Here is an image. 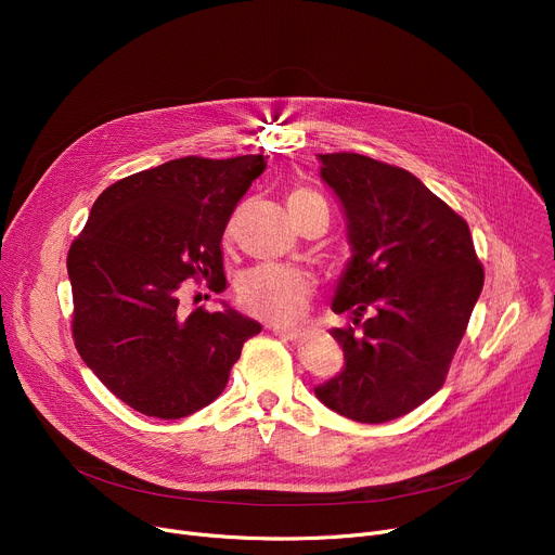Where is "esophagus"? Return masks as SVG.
I'll return each mask as SVG.
<instances>
[{"label": "esophagus", "mask_w": 555, "mask_h": 555, "mask_svg": "<svg viewBox=\"0 0 555 555\" xmlns=\"http://www.w3.org/2000/svg\"><path fill=\"white\" fill-rule=\"evenodd\" d=\"M272 333L283 337V339H289V341H299L301 339V333L295 331V328H285V326H272Z\"/></svg>", "instance_id": "34e87169"}]
</instances>
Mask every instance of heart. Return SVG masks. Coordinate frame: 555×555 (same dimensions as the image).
I'll return each instance as SVG.
<instances>
[{"instance_id": "obj_1", "label": "heart", "mask_w": 555, "mask_h": 555, "mask_svg": "<svg viewBox=\"0 0 555 555\" xmlns=\"http://www.w3.org/2000/svg\"><path fill=\"white\" fill-rule=\"evenodd\" d=\"M317 202H324L310 189L289 193V214H299ZM312 297V283L304 272L283 266H258L238 281V304L249 314L274 324H297L306 314Z\"/></svg>"}]
</instances>
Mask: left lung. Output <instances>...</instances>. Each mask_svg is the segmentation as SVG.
<instances>
[{
	"mask_svg": "<svg viewBox=\"0 0 555 555\" xmlns=\"http://www.w3.org/2000/svg\"><path fill=\"white\" fill-rule=\"evenodd\" d=\"M322 178L348 218L353 258L331 335L344 371L314 393L358 423L410 414L446 383L483 287L470 227L410 170L358 153H328Z\"/></svg>",
	"mask_w": 555,
	"mask_h": 555,
	"instance_id": "left-lung-1",
	"label": "left lung"
}]
</instances>
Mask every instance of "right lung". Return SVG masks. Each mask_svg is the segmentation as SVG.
Listing matches in <instances>:
<instances>
[{
	"mask_svg": "<svg viewBox=\"0 0 555 555\" xmlns=\"http://www.w3.org/2000/svg\"><path fill=\"white\" fill-rule=\"evenodd\" d=\"M268 157H180L107 186L67 254L72 335L99 380L139 414L175 421L227 387L260 324L186 312L184 281L224 279V227Z\"/></svg>",
	"mask_w": 555,
	"mask_h": 555,
	"instance_id": "add662e5",
	"label": "right lung"
}]
</instances>
